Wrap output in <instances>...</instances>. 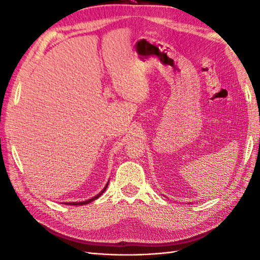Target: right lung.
<instances>
[{"instance_id": "add662e5", "label": "right lung", "mask_w": 260, "mask_h": 260, "mask_svg": "<svg viewBox=\"0 0 260 260\" xmlns=\"http://www.w3.org/2000/svg\"><path fill=\"white\" fill-rule=\"evenodd\" d=\"M108 184H109V181H108V183L106 184V187L103 188V190L102 191L100 192V193H98L96 196H94L93 198H91V199H88V200H85V201H80V203H67V205H73V206H83V205H88V204H90V203H92V201L93 200H95V199H98L100 197V196L106 191V189H107V187H108Z\"/></svg>"}]
</instances>
